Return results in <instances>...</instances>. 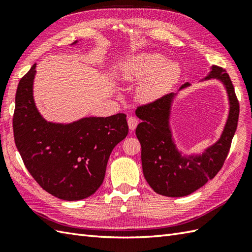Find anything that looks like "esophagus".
<instances>
[{"label":"esophagus","mask_w":252,"mask_h":252,"mask_svg":"<svg viewBox=\"0 0 252 252\" xmlns=\"http://www.w3.org/2000/svg\"><path fill=\"white\" fill-rule=\"evenodd\" d=\"M137 123H138V120L136 119L135 117H129L127 118V126H129L130 130L131 131H134L135 127L137 126Z\"/></svg>","instance_id":"1"}]
</instances>
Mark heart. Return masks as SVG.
Wrapping results in <instances>:
<instances>
[{"label": "heart", "mask_w": 252, "mask_h": 252, "mask_svg": "<svg viewBox=\"0 0 252 252\" xmlns=\"http://www.w3.org/2000/svg\"><path fill=\"white\" fill-rule=\"evenodd\" d=\"M181 66L175 61H167L159 53H138L117 67V77L125 82L144 80L137 88L136 96L143 103L159 98L178 82Z\"/></svg>", "instance_id": "obj_1"}]
</instances>
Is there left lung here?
<instances>
[{
  "mask_svg": "<svg viewBox=\"0 0 252 252\" xmlns=\"http://www.w3.org/2000/svg\"><path fill=\"white\" fill-rule=\"evenodd\" d=\"M211 79L220 81L226 91L228 114L220 137L201 153L186 154L180 149L171 126L174 100L181 91L190 87L189 83L135 111L142 120L135 133L142 146L143 173L159 195L183 197L191 194L215 178L225 161L237 127L239 104L231 79L223 68L212 65L199 82Z\"/></svg>",
  "mask_w": 252,
  "mask_h": 252,
  "instance_id": "obj_1",
  "label": "left lung"
}]
</instances>
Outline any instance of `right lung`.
<instances>
[{"mask_svg": "<svg viewBox=\"0 0 252 252\" xmlns=\"http://www.w3.org/2000/svg\"><path fill=\"white\" fill-rule=\"evenodd\" d=\"M74 41L71 45H77ZM36 63L21 78L13 118L15 144L29 173L60 199L88 198L99 189L112 149L129 133L126 116L83 117L72 122L47 121L36 108Z\"/></svg>", "mask_w": 252, "mask_h": 252, "instance_id": "1", "label": "right lung"}]
</instances>
